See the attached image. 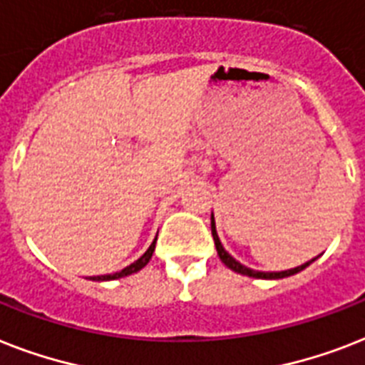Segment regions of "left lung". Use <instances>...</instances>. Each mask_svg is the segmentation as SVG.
I'll list each match as a JSON object with an SVG mask.
<instances>
[{
  "label": "left lung",
  "instance_id": "obj_1",
  "mask_svg": "<svg viewBox=\"0 0 365 365\" xmlns=\"http://www.w3.org/2000/svg\"><path fill=\"white\" fill-rule=\"evenodd\" d=\"M212 237H214V242H216V250H217V255H220V259L229 267V269H233L235 272H240V274H246V277H252V278H267V280H272V278H284V277H289V274H295V272L303 271L311 261H307L303 265L299 267H294V269H288V271H280V272H263V271H254V269H250V267L242 265L239 261L235 259L233 255L227 254L225 248L222 246L220 242V237L216 233V222H214V216H212Z\"/></svg>",
  "mask_w": 365,
  "mask_h": 365
}]
</instances>
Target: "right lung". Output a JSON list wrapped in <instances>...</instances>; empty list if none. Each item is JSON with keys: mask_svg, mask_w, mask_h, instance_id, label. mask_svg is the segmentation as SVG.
I'll return each instance as SVG.
<instances>
[{"mask_svg": "<svg viewBox=\"0 0 365 365\" xmlns=\"http://www.w3.org/2000/svg\"><path fill=\"white\" fill-rule=\"evenodd\" d=\"M155 240H157V239H155ZM155 240H153V244H151V246H149V248H148V252H145V254H143L142 257H140V259L134 261V263H130V265H128V267H125L123 271L113 272V274H104V277H93V280H115V278L128 277V274H132V272H138V271H140V269H143V267H145L149 263V259H151V255H153V252H155Z\"/></svg>", "mask_w": 365, "mask_h": 365, "instance_id": "right-lung-1", "label": "right lung"}]
</instances>
